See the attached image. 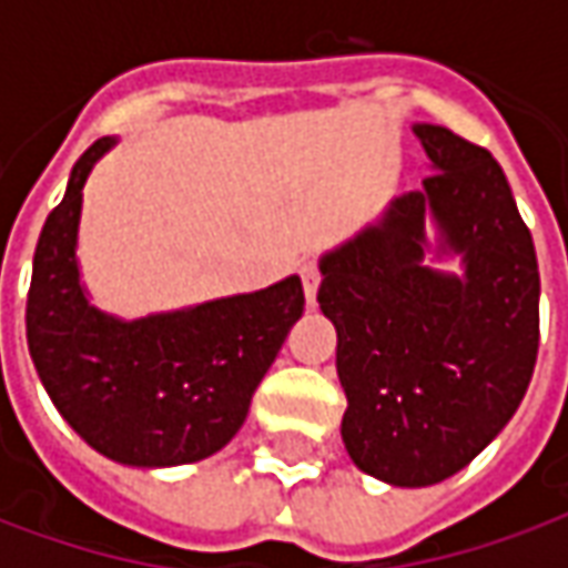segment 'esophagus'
Returning a JSON list of instances; mask_svg holds the SVG:
<instances>
[{"mask_svg":"<svg viewBox=\"0 0 568 568\" xmlns=\"http://www.w3.org/2000/svg\"><path fill=\"white\" fill-rule=\"evenodd\" d=\"M320 271H316V264H304L301 267V283H304V297H307V307H316V292H320Z\"/></svg>","mask_w":568,"mask_h":568,"instance_id":"obj_1","label":"esophagus"}]
</instances>
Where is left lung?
<instances>
[{
    "label": "left lung",
    "mask_w": 568,
    "mask_h": 568,
    "mask_svg": "<svg viewBox=\"0 0 568 568\" xmlns=\"http://www.w3.org/2000/svg\"><path fill=\"white\" fill-rule=\"evenodd\" d=\"M410 130L432 175L322 255L316 301L337 332L349 459L383 484L432 487L524 402L541 283L493 154L438 124Z\"/></svg>",
    "instance_id": "1"
}]
</instances>
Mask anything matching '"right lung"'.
Here are the masks:
<instances>
[{"instance_id":"right-lung-1","label":"right lung","mask_w":568,"mask_h":568,"mask_svg":"<svg viewBox=\"0 0 568 568\" xmlns=\"http://www.w3.org/2000/svg\"><path fill=\"white\" fill-rule=\"evenodd\" d=\"M118 136H103L69 173L39 236L27 297V344L60 417L133 468H170L219 453L246 423L252 395L304 316L301 276L136 320L105 313L81 280L84 185Z\"/></svg>"}]
</instances>
